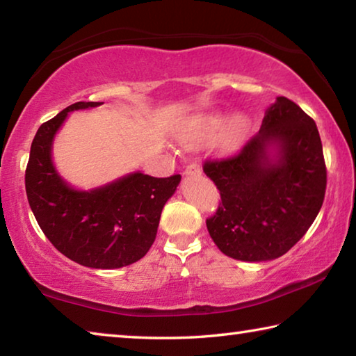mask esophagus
<instances>
[{
  "instance_id": "esophagus-1",
  "label": "esophagus",
  "mask_w": 356,
  "mask_h": 356,
  "mask_svg": "<svg viewBox=\"0 0 356 356\" xmlns=\"http://www.w3.org/2000/svg\"><path fill=\"white\" fill-rule=\"evenodd\" d=\"M200 171H201V168H200V165L196 163V161H195V163H190L188 166L185 168L186 176H190V174H196V172H200Z\"/></svg>"
}]
</instances>
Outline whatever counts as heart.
<instances>
[{
    "label": "heart",
    "mask_w": 356,
    "mask_h": 356,
    "mask_svg": "<svg viewBox=\"0 0 356 356\" xmlns=\"http://www.w3.org/2000/svg\"><path fill=\"white\" fill-rule=\"evenodd\" d=\"M229 122L228 124L227 122ZM228 127L222 134V147L226 150L234 149L242 140L246 127H248V119L243 114H236L231 120H229L227 114L222 111H210L204 114H196L195 118L188 120L182 130V138L185 141H202L213 138L218 131L225 129V124Z\"/></svg>",
    "instance_id": "heart-1"
}]
</instances>
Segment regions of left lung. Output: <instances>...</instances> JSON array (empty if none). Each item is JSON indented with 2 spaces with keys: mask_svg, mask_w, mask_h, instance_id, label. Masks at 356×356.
Listing matches in <instances>:
<instances>
[{
  "mask_svg": "<svg viewBox=\"0 0 356 356\" xmlns=\"http://www.w3.org/2000/svg\"><path fill=\"white\" fill-rule=\"evenodd\" d=\"M220 190L206 225L226 256L272 261L305 236L321 210L327 166L317 125L301 108L278 97L262 127L236 155L204 161Z\"/></svg>",
  "mask_w": 356,
  "mask_h": 356,
  "instance_id": "left-lung-1",
  "label": "left lung"
}]
</instances>
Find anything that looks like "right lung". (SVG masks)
<instances>
[{"instance_id":"1","label":"right lung","mask_w":356,"mask_h":356,"mask_svg":"<svg viewBox=\"0 0 356 356\" xmlns=\"http://www.w3.org/2000/svg\"><path fill=\"white\" fill-rule=\"evenodd\" d=\"M99 105L76 102L40 125L31 144L25 186L42 232L59 252L84 267L110 270L146 256L180 176L152 177L138 171L95 190L72 188L53 166L51 144L70 111Z\"/></svg>"}]
</instances>
